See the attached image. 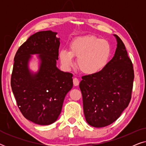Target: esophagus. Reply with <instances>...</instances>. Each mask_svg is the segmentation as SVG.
<instances>
[{"instance_id":"1","label":"esophagus","mask_w":146,"mask_h":146,"mask_svg":"<svg viewBox=\"0 0 146 146\" xmlns=\"http://www.w3.org/2000/svg\"><path fill=\"white\" fill-rule=\"evenodd\" d=\"M79 83H80L79 80L77 78H73V84H74V85L75 86H76L79 85Z\"/></svg>"}]
</instances>
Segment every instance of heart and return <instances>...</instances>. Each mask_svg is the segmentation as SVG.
<instances>
[{
    "label": "heart",
    "instance_id": "heart-1",
    "mask_svg": "<svg viewBox=\"0 0 146 146\" xmlns=\"http://www.w3.org/2000/svg\"><path fill=\"white\" fill-rule=\"evenodd\" d=\"M111 54L109 42L92 35L78 37L70 44V52L61 50V63L66 68L74 64L73 56L77 58L80 70L86 74H94L102 70L108 64Z\"/></svg>",
    "mask_w": 146,
    "mask_h": 146
}]
</instances>
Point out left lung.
I'll use <instances>...</instances> for the list:
<instances>
[{"label":"left lung","instance_id":"1","mask_svg":"<svg viewBox=\"0 0 146 146\" xmlns=\"http://www.w3.org/2000/svg\"><path fill=\"white\" fill-rule=\"evenodd\" d=\"M114 36L117 44L113 58L100 72L83 76L80 83L86 120L95 127L114 122L131 100L133 64L122 40Z\"/></svg>","mask_w":146,"mask_h":146}]
</instances>
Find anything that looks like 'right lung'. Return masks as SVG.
Listing matches in <instances>:
<instances>
[{
	"label": "right lung",
	"instance_id": "add662e5",
	"mask_svg": "<svg viewBox=\"0 0 146 146\" xmlns=\"http://www.w3.org/2000/svg\"><path fill=\"white\" fill-rule=\"evenodd\" d=\"M51 31L34 34L16 53L11 84L18 107L29 120L39 125L54 122L60 114L64 100L73 86V74L57 68L59 38ZM38 53L39 72L27 68L31 54Z\"/></svg>",
	"mask_w": 146,
	"mask_h": 146
}]
</instances>
